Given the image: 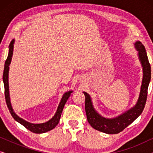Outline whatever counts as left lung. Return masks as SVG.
<instances>
[{
	"label": "left lung",
	"mask_w": 153,
	"mask_h": 153,
	"mask_svg": "<svg viewBox=\"0 0 153 153\" xmlns=\"http://www.w3.org/2000/svg\"><path fill=\"white\" fill-rule=\"evenodd\" d=\"M134 45L138 51V57L143 70L141 90L134 106L114 118H105L95 110L89 94L86 92H83L85 97V109L87 120L91 127L96 130L108 134H118L132 123L143 112L147 100L148 85L151 79V68L146 49L142 43L140 41H137Z\"/></svg>",
	"instance_id": "obj_1"
}]
</instances>
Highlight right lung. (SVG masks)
Returning a JSON list of instances; mask_svg holds the SVG:
<instances>
[{
	"label": "right lung",
	"mask_w": 153,
	"mask_h": 153,
	"mask_svg": "<svg viewBox=\"0 0 153 153\" xmlns=\"http://www.w3.org/2000/svg\"><path fill=\"white\" fill-rule=\"evenodd\" d=\"M15 40L13 39L10 42L9 45V52H8V56L7 59L5 62V67H4L3 75V80L4 83V87H5V96L6 103H7L8 109H9L10 114L13 117L14 120L22 124L23 126H24L28 130L32 131L33 133L36 134H42L45 133L47 131H49L53 128H55L56 125L59 123L60 116L62 110H63L64 106L67 100L70 97L71 93H72V91H69L66 93H65L62 95V97L60 100V102L58 104L57 110H56V114L54 116L50 119L49 120L43 123H39V124H35V123H29L28 121L24 120V119L20 118L16 113L14 111L13 108L12 106L11 102H10V90H9V81H8V78H9V70H10V65L12 61V57L13 55V50H14V44Z\"/></svg>",
	"instance_id": "add662e5"
}]
</instances>
